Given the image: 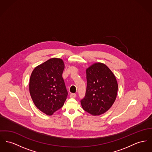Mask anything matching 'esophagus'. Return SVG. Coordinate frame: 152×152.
I'll use <instances>...</instances> for the list:
<instances>
[{"mask_svg": "<svg viewBox=\"0 0 152 152\" xmlns=\"http://www.w3.org/2000/svg\"><path fill=\"white\" fill-rule=\"evenodd\" d=\"M76 96H77V94L75 93H71L70 95V97L71 98H75L76 97Z\"/></svg>", "mask_w": 152, "mask_h": 152, "instance_id": "34e87169", "label": "esophagus"}]
</instances>
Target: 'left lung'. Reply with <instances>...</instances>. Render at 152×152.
Wrapping results in <instances>:
<instances>
[{
	"label": "left lung",
	"mask_w": 152,
	"mask_h": 152,
	"mask_svg": "<svg viewBox=\"0 0 152 152\" xmlns=\"http://www.w3.org/2000/svg\"><path fill=\"white\" fill-rule=\"evenodd\" d=\"M87 86L81 100L85 111L100 115L107 111L115 101L118 85L115 76L104 64L97 63L86 69Z\"/></svg>",
	"instance_id": "1"
}]
</instances>
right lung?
I'll return each instance as SVG.
<instances>
[{"mask_svg": "<svg viewBox=\"0 0 152 152\" xmlns=\"http://www.w3.org/2000/svg\"><path fill=\"white\" fill-rule=\"evenodd\" d=\"M64 69L61 59L52 58L37 66L31 74L29 91L36 107L48 115L61 108L68 92L62 77Z\"/></svg>", "mask_w": 152, "mask_h": 152, "instance_id": "right-lung-1", "label": "right lung"}]
</instances>
